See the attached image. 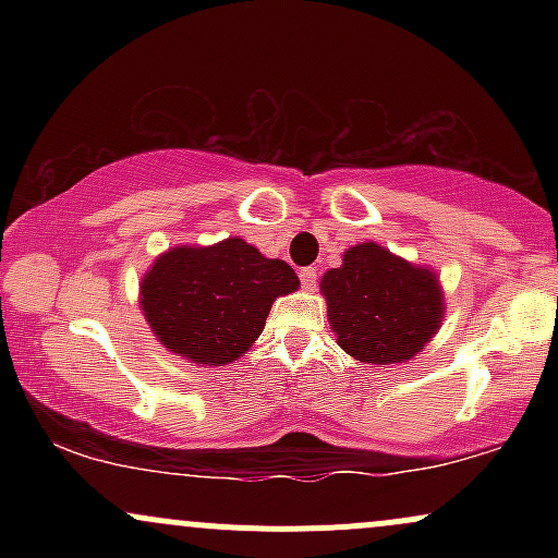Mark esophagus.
I'll return each instance as SVG.
<instances>
[{"instance_id":"obj_1","label":"esophagus","mask_w":558,"mask_h":558,"mask_svg":"<svg viewBox=\"0 0 558 558\" xmlns=\"http://www.w3.org/2000/svg\"><path fill=\"white\" fill-rule=\"evenodd\" d=\"M299 278H301V288H304V291H315V288H317V270H315V267H304V270L299 272Z\"/></svg>"}]
</instances>
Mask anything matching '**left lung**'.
I'll return each instance as SVG.
<instances>
[{
	"label": "left lung",
	"instance_id": "8db88e82",
	"mask_svg": "<svg viewBox=\"0 0 558 558\" xmlns=\"http://www.w3.org/2000/svg\"><path fill=\"white\" fill-rule=\"evenodd\" d=\"M338 345L364 364L412 360L444 323V288L427 267L380 243H356L319 283Z\"/></svg>",
	"mask_w": 558,
	"mask_h": 558
}]
</instances>
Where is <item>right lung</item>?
<instances>
[{
  "label": "right lung",
  "mask_w": 558,
  "mask_h": 558,
  "mask_svg": "<svg viewBox=\"0 0 558 558\" xmlns=\"http://www.w3.org/2000/svg\"><path fill=\"white\" fill-rule=\"evenodd\" d=\"M296 288L291 265L233 235L159 254L141 280L138 304L165 349L198 367H222L252 349L272 301Z\"/></svg>",
  "instance_id": "add662e5"
}]
</instances>
